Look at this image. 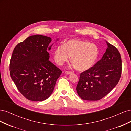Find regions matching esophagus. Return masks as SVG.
Here are the masks:
<instances>
[{"instance_id": "34e87169", "label": "esophagus", "mask_w": 131, "mask_h": 131, "mask_svg": "<svg viewBox=\"0 0 131 131\" xmlns=\"http://www.w3.org/2000/svg\"><path fill=\"white\" fill-rule=\"evenodd\" d=\"M72 73V72H70V71H66V74H67V75H69V74H70Z\"/></svg>"}]
</instances>
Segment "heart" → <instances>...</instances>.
<instances>
[{
	"label": "heart",
	"instance_id": "1",
	"mask_svg": "<svg viewBox=\"0 0 131 131\" xmlns=\"http://www.w3.org/2000/svg\"><path fill=\"white\" fill-rule=\"evenodd\" d=\"M100 54L98 47L94 43L78 39H70L63 45L58 46L54 50V60L58 64L71 62L77 70L85 71L96 63Z\"/></svg>",
	"mask_w": 131,
	"mask_h": 131
}]
</instances>
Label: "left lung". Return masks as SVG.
Masks as SVG:
<instances>
[{
  "mask_svg": "<svg viewBox=\"0 0 131 131\" xmlns=\"http://www.w3.org/2000/svg\"><path fill=\"white\" fill-rule=\"evenodd\" d=\"M108 47L100 61L80 74L77 93L82 100L98 101L118 84L121 75L122 61L116 47L106 41Z\"/></svg>",
  "mask_w": 131,
  "mask_h": 131,
  "instance_id": "1",
  "label": "left lung"
}]
</instances>
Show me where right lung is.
I'll list each match as a JSON object with an SVG mask.
<instances>
[{"mask_svg":"<svg viewBox=\"0 0 131 131\" xmlns=\"http://www.w3.org/2000/svg\"><path fill=\"white\" fill-rule=\"evenodd\" d=\"M50 37L34 35L15 46L10 62L12 80L20 93L32 101H42L52 94L62 71L51 63L47 50Z\"/></svg>","mask_w":131,"mask_h":131,"instance_id":"1","label":"right lung"}]
</instances>
